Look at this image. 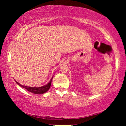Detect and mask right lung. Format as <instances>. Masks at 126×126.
I'll use <instances>...</instances> for the list:
<instances>
[{"label":"right lung","mask_w":126,"mask_h":126,"mask_svg":"<svg viewBox=\"0 0 126 126\" xmlns=\"http://www.w3.org/2000/svg\"><path fill=\"white\" fill-rule=\"evenodd\" d=\"M53 77H52V78L50 79L49 82L47 84L44 85V86H43L39 87H33L25 86H24V85H22V84H20L19 83H18L16 80V83L17 84L19 85V86L22 87V88H23L26 89L27 91H28L29 92H30L34 93V94H42L46 93L49 90V89L50 86H51V83H52Z\"/></svg>","instance_id":"add662e5"}]
</instances>
